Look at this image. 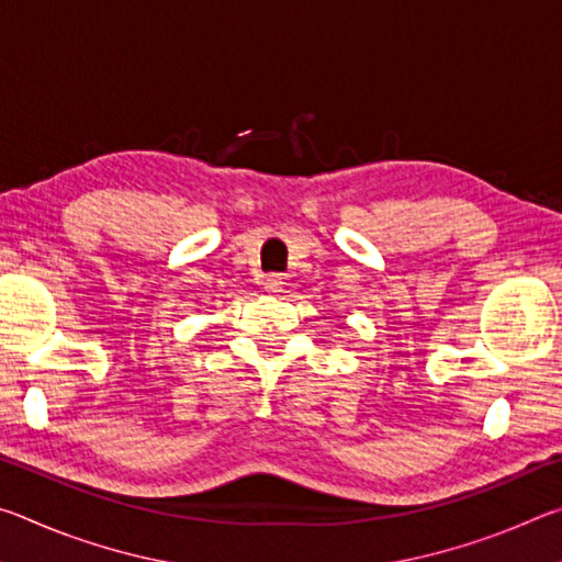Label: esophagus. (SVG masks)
<instances>
[{"label":"esophagus","instance_id":"esophagus-1","mask_svg":"<svg viewBox=\"0 0 562 562\" xmlns=\"http://www.w3.org/2000/svg\"><path fill=\"white\" fill-rule=\"evenodd\" d=\"M282 288H284V282H282V278L280 274H268V278L262 280V290L265 292H282Z\"/></svg>","mask_w":562,"mask_h":562}]
</instances>
